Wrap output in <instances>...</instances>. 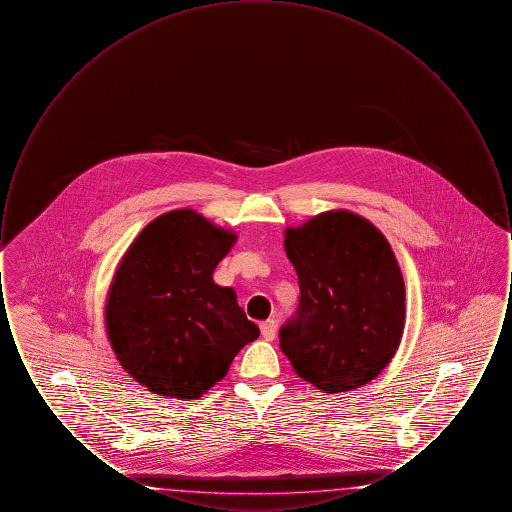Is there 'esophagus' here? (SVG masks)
Masks as SVG:
<instances>
[{"label": "esophagus", "instance_id": "esophagus-1", "mask_svg": "<svg viewBox=\"0 0 512 512\" xmlns=\"http://www.w3.org/2000/svg\"><path fill=\"white\" fill-rule=\"evenodd\" d=\"M276 328H278V324H276L274 318H268L265 322H261V334H263V338L268 341L274 340Z\"/></svg>", "mask_w": 512, "mask_h": 512}]
</instances>
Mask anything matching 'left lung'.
Returning a JSON list of instances; mask_svg holds the SVG:
<instances>
[{
  "mask_svg": "<svg viewBox=\"0 0 512 512\" xmlns=\"http://www.w3.org/2000/svg\"><path fill=\"white\" fill-rule=\"evenodd\" d=\"M299 307L280 328L293 370L326 393L365 386L393 359L405 328V284L384 234L349 211L286 230Z\"/></svg>",
  "mask_w": 512,
  "mask_h": 512,
  "instance_id": "obj_1",
  "label": "left lung"
}]
</instances>
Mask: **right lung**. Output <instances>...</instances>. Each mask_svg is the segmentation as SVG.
Here are the masks:
<instances>
[{"label":"right lung","instance_id":"right-lung-1","mask_svg":"<svg viewBox=\"0 0 512 512\" xmlns=\"http://www.w3.org/2000/svg\"><path fill=\"white\" fill-rule=\"evenodd\" d=\"M236 242L192 209L151 220L115 272L105 326L122 368L147 390L197 399L259 338L232 288L213 272Z\"/></svg>","mask_w":512,"mask_h":512}]
</instances>
